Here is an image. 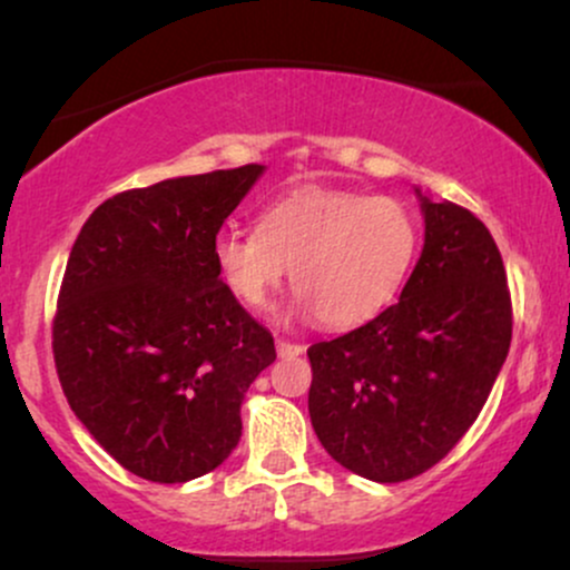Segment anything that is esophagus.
I'll list each match as a JSON object with an SVG mask.
<instances>
[{
	"instance_id": "obj_1",
	"label": "esophagus",
	"mask_w": 570,
	"mask_h": 570,
	"mask_svg": "<svg viewBox=\"0 0 570 570\" xmlns=\"http://www.w3.org/2000/svg\"><path fill=\"white\" fill-rule=\"evenodd\" d=\"M276 351H278V356H299V353H303L305 348L299 343H289V340L278 337L276 340Z\"/></svg>"
}]
</instances>
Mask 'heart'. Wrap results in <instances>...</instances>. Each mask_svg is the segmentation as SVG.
Returning a JSON list of instances; mask_svg holds the SVG:
<instances>
[{"label":"heart","instance_id":"heart-1","mask_svg":"<svg viewBox=\"0 0 570 570\" xmlns=\"http://www.w3.org/2000/svg\"><path fill=\"white\" fill-rule=\"evenodd\" d=\"M421 248L407 203L353 189H294L259 214L257 230L214 238L222 281L248 307H265L289 271L294 311L330 330L375 318L402 292Z\"/></svg>","mask_w":570,"mask_h":570}]
</instances>
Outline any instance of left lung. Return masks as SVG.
Listing matches in <instances>:
<instances>
[{
  "mask_svg": "<svg viewBox=\"0 0 570 570\" xmlns=\"http://www.w3.org/2000/svg\"><path fill=\"white\" fill-rule=\"evenodd\" d=\"M415 193L426 235L399 303L307 348L313 431L340 466L372 482L440 463L476 421L512 343L493 235L466 208Z\"/></svg>",
  "mask_w": 570,
  "mask_h": 570,
  "instance_id": "left-lung-1",
  "label": "left lung"
}]
</instances>
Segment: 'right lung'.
Returning <instances> with one entry per match:
<instances>
[{
	"label": "right lung",
	"mask_w": 570,
	"mask_h": 570,
	"mask_svg": "<svg viewBox=\"0 0 570 570\" xmlns=\"http://www.w3.org/2000/svg\"><path fill=\"white\" fill-rule=\"evenodd\" d=\"M265 166L176 176L90 214L71 246L53 318L69 407L136 476L160 485L219 466L240 440V402L276 362L240 307L214 238Z\"/></svg>",
	"instance_id": "add662e5"
}]
</instances>
